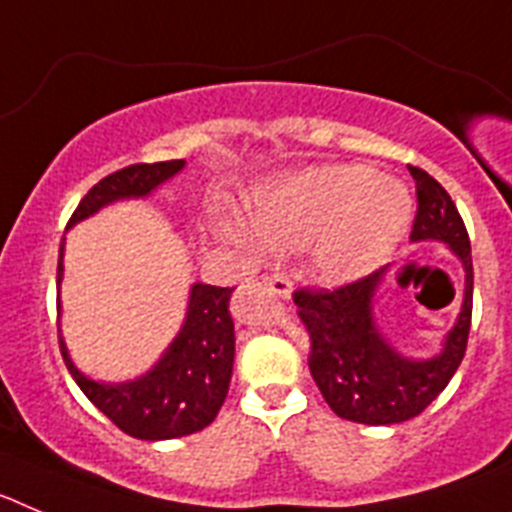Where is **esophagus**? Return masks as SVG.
Listing matches in <instances>:
<instances>
[{"mask_svg": "<svg viewBox=\"0 0 512 512\" xmlns=\"http://www.w3.org/2000/svg\"><path fill=\"white\" fill-rule=\"evenodd\" d=\"M266 287H269V292H274L277 297H282V300H287L289 295H292V282H289L287 277H282V274H271V277H266Z\"/></svg>", "mask_w": 512, "mask_h": 512, "instance_id": "1", "label": "esophagus"}]
</instances>
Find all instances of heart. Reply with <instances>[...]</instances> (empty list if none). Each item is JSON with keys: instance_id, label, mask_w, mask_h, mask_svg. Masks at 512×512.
Here are the masks:
<instances>
[{"instance_id": "1", "label": "heart", "mask_w": 512, "mask_h": 512, "mask_svg": "<svg viewBox=\"0 0 512 512\" xmlns=\"http://www.w3.org/2000/svg\"><path fill=\"white\" fill-rule=\"evenodd\" d=\"M413 220L408 189L366 166H323L256 189L251 228L223 217L220 228L253 251L312 246V264L330 282H354L390 259Z\"/></svg>"}]
</instances>
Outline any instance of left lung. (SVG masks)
Segmentation results:
<instances>
[{"label":"left lung","instance_id":"8db88e82","mask_svg":"<svg viewBox=\"0 0 512 512\" xmlns=\"http://www.w3.org/2000/svg\"><path fill=\"white\" fill-rule=\"evenodd\" d=\"M418 192L410 241L449 246L464 266V300L454 328L431 359H413L379 330L377 289L390 266L341 289H297L295 305L310 333V374L338 418L392 425L423 413L451 382L467 351L472 325V246L449 192L418 166H408Z\"/></svg>","mask_w":512,"mask_h":512}]
</instances>
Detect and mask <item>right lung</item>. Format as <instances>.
I'll use <instances>...</instances> for the list:
<instances>
[{
  "label": "right lung",
  "instance_id": "right-lung-1",
  "mask_svg": "<svg viewBox=\"0 0 512 512\" xmlns=\"http://www.w3.org/2000/svg\"><path fill=\"white\" fill-rule=\"evenodd\" d=\"M184 164H187L184 158L158 161V164H133L104 176L102 182L84 194L66 228L97 215L112 202L148 197L153 189L179 174ZM61 279L63 243L58 256V287ZM230 295H233L230 287L192 284L187 315L176 338L146 374L128 382H97L79 372L61 338L63 361L94 408L128 436L140 441H166V438L197 433L217 418L233 377L235 330L228 310Z\"/></svg>",
  "mask_w": 512,
  "mask_h": 512
}]
</instances>
